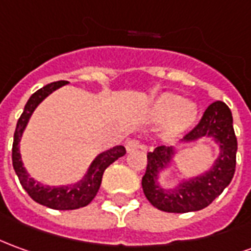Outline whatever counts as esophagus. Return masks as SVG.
<instances>
[{"instance_id": "1", "label": "esophagus", "mask_w": 251, "mask_h": 251, "mask_svg": "<svg viewBox=\"0 0 251 251\" xmlns=\"http://www.w3.org/2000/svg\"><path fill=\"white\" fill-rule=\"evenodd\" d=\"M140 147H141V144H140V141H138V140H131V138L126 140L125 148L127 152H131V151L137 150V148H140Z\"/></svg>"}]
</instances>
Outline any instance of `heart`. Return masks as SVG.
<instances>
[{"label": "heart", "mask_w": 251, "mask_h": 251, "mask_svg": "<svg viewBox=\"0 0 251 251\" xmlns=\"http://www.w3.org/2000/svg\"><path fill=\"white\" fill-rule=\"evenodd\" d=\"M197 114L199 110L193 101L183 100L182 96L164 92L152 101L145 117L153 124L168 121V131L171 134H178L196 122Z\"/></svg>", "instance_id": "obj_1"}]
</instances>
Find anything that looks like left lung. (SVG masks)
<instances>
[{"mask_svg": "<svg viewBox=\"0 0 251 251\" xmlns=\"http://www.w3.org/2000/svg\"><path fill=\"white\" fill-rule=\"evenodd\" d=\"M211 140L219 147V155L209 170L187 179H180L175 186L160 185V175L173 167L178 153L176 147H157L148 153V166L143 176L145 197L155 208L171 213H186L204 209L219 197L234 176L236 164L235 131L232 114L224 101H215L205 110L200 124L179 144Z\"/></svg>", "mask_w": 251, "mask_h": 251, "instance_id": "1", "label": "left lung"}]
</instances>
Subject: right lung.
Here are the masks:
<instances>
[{"mask_svg": "<svg viewBox=\"0 0 251 251\" xmlns=\"http://www.w3.org/2000/svg\"><path fill=\"white\" fill-rule=\"evenodd\" d=\"M66 84L68 81L50 83L45 85L43 88L38 89L34 95H31L24 107L22 117L17 121L15 137H13V147H12L13 168H15L16 174L19 176V180H20L22 186L24 187V190L38 204L45 205L51 209H58V211H72V209H78V208L87 206L98 194L104 170L111 163L118 160L126 153L125 147H122V145H117L104 152H100L89 164L83 178L75 183H69V185H61V186L43 185L39 180L34 179L28 174L22 160V153H20V141H22L23 133L25 130L35 108L38 107L50 94Z\"/></svg>", "mask_w": 251, "mask_h": 251, "instance_id": "add662e5", "label": "right lung"}]
</instances>
